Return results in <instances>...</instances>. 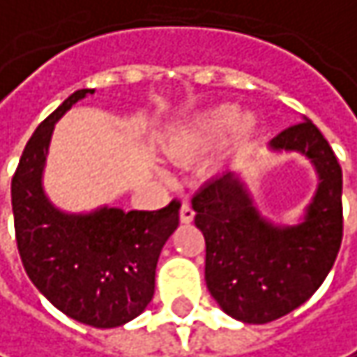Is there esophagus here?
Masks as SVG:
<instances>
[{"label": "esophagus", "mask_w": 357, "mask_h": 357, "mask_svg": "<svg viewBox=\"0 0 357 357\" xmlns=\"http://www.w3.org/2000/svg\"><path fill=\"white\" fill-rule=\"evenodd\" d=\"M192 217H195V211H192V207L189 203H183L181 205V221L183 223H191Z\"/></svg>", "instance_id": "1"}]
</instances>
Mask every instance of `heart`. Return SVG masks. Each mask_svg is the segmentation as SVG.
<instances>
[{
	"instance_id": "1",
	"label": "heart",
	"mask_w": 357,
	"mask_h": 357,
	"mask_svg": "<svg viewBox=\"0 0 357 357\" xmlns=\"http://www.w3.org/2000/svg\"><path fill=\"white\" fill-rule=\"evenodd\" d=\"M260 119L254 112H240L234 103H219L192 115L168 140V150L181 158H201L223 142L225 152H236L248 146L258 134ZM226 140L223 141L222 138ZM223 156L213 166H221Z\"/></svg>"
}]
</instances>
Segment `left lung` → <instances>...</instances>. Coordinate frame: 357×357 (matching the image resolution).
<instances>
[{"instance_id":"obj_1","label":"left lung","mask_w":357,"mask_h":357,"mask_svg":"<svg viewBox=\"0 0 357 357\" xmlns=\"http://www.w3.org/2000/svg\"><path fill=\"white\" fill-rule=\"evenodd\" d=\"M274 152H298L317 172V191L296 225H276L258 211L234 170L192 197L195 225L205 236V282L229 317L262 325L309 301L333 266L342 236V166L311 119L270 142Z\"/></svg>"}]
</instances>
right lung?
Returning a JSON list of instances; mask_svg holds the SVG:
<instances>
[{
    "mask_svg": "<svg viewBox=\"0 0 357 357\" xmlns=\"http://www.w3.org/2000/svg\"><path fill=\"white\" fill-rule=\"evenodd\" d=\"M93 89L75 91L28 140L12 178L15 242L34 287L66 317L97 329L136 319L154 296L162 245L178 225V201L158 211L99 207L66 213L42 176L54 123Z\"/></svg>",
    "mask_w": 357,
    "mask_h": 357,
    "instance_id": "add662e5",
    "label": "right lung"
}]
</instances>
